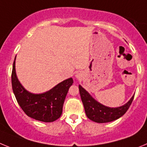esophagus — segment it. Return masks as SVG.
<instances>
[{
	"label": "esophagus",
	"mask_w": 147,
	"mask_h": 147,
	"mask_svg": "<svg viewBox=\"0 0 147 147\" xmlns=\"http://www.w3.org/2000/svg\"><path fill=\"white\" fill-rule=\"evenodd\" d=\"M75 76H76L77 78H78V75H75Z\"/></svg>",
	"instance_id": "34e87169"
}]
</instances>
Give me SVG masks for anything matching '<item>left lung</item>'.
Listing matches in <instances>:
<instances>
[{
  "instance_id": "1",
  "label": "left lung",
  "mask_w": 147,
  "mask_h": 147,
  "mask_svg": "<svg viewBox=\"0 0 147 147\" xmlns=\"http://www.w3.org/2000/svg\"><path fill=\"white\" fill-rule=\"evenodd\" d=\"M79 92L87 117L90 120L97 123H106L118 119L126 113L134 98V95H133L130 100L125 105L116 108H111L96 101L80 85H79Z\"/></svg>"
}]
</instances>
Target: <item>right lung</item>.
<instances>
[{
  "instance_id": "obj_1",
  "label": "right lung",
  "mask_w": 147,
  "mask_h": 147,
  "mask_svg": "<svg viewBox=\"0 0 147 147\" xmlns=\"http://www.w3.org/2000/svg\"><path fill=\"white\" fill-rule=\"evenodd\" d=\"M15 60L11 73L12 89L18 104L27 116L43 122H52L60 118L66 96L73 83L72 78L64 80L47 92L34 94L26 89L18 80Z\"/></svg>"
}]
</instances>
